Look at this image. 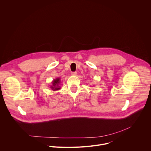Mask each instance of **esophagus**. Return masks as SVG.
<instances>
[{"instance_id": "esophagus-1", "label": "esophagus", "mask_w": 151, "mask_h": 151, "mask_svg": "<svg viewBox=\"0 0 151 151\" xmlns=\"http://www.w3.org/2000/svg\"><path fill=\"white\" fill-rule=\"evenodd\" d=\"M77 72H73V73H71V75L72 76H77Z\"/></svg>"}]
</instances>
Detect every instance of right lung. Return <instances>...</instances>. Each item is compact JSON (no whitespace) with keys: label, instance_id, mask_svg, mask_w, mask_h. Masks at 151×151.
Returning <instances> with one entry per match:
<instances>
[{"label":"right lung","instance_id":"add662e5","mask_svg":"<svg viewBox=\"0 0 151 151\" xmlns=\"http://www.w3.org/2000/svg\"><path fill=\"white\" fill-rule=\"evenodd\" d=\"M60 83H61V80L60 78H57L52 81V85L50 86V88L53 90V91H57L60 90L61 87H60Z\"/></svg>","mask_w":151,"mask_h":151}]
</instances>
